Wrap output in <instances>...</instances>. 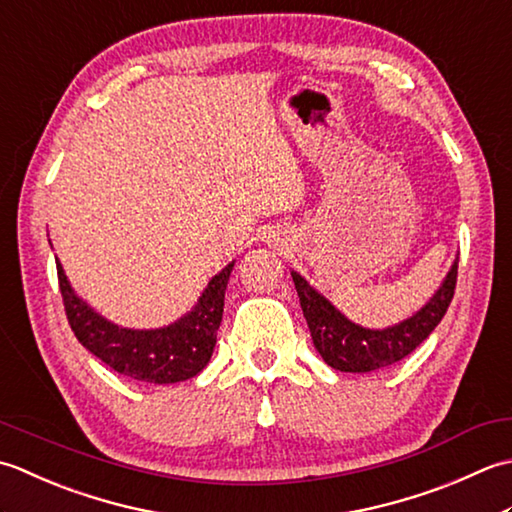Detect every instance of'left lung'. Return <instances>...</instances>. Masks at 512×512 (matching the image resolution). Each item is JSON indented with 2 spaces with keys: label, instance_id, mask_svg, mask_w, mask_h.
I'll use <instances>...</instances> for the list:
<instances>
[{
  "label": "left lung",
  "instance_id": "8db88e82",
  "mask_svg": "<svg viewBox=\"0 0 512 512\" xmlns=\"http://www.w3.org/2000/svg\"><path fill=\"white\" fill-rule=\"evenodd\" d=\"M300 298L302 314L307 318L314 347L331 369L344 373H369L384 369L420 347L440 325L448 305H451L457 283V258L448 269L440 289L422 309L398 325L384 329H367L351 322L331 302L311 287L298 271H291Z\"/></svg>",
  "mask_w": 512,
  "mask_h": 512
}]
</instances>
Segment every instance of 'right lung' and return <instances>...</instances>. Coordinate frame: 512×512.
Masks as SVG:
<instances>
[{
  "instance_id": "right-lung-1",
  "label": "right lung",
  "mask_w": 512,
  "mask_h": 512,
  "mask_svg": "<svg viewBox=\"0 0 512 512\" xmlns=\"http://www.w3.org/2000/svg\"><path fill=\"white\" fill-rule=\"evenodd\" d=\"M232 269L234 260L218 271L196 305L179 320L159 329H128L114 325L79 298L57 260L61 298L77 340L110 369L150 384L190 380L207 367L223 320L225 289Z\"/></svg>"
}]
</instances>
